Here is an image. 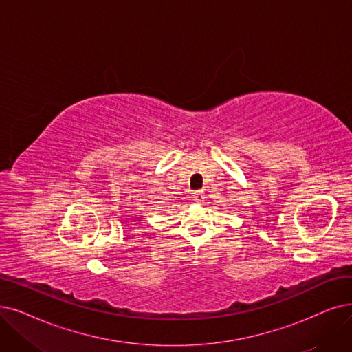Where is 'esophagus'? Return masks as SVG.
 Returning a JSON list of instances; mask_svg holds the SVG:
<instances>
[{
	"mask_svg": "<svg viewBox=\"0 0 352 352\" xmlns=\"http://www.w3.org/2000/svg\"><path fill=\"white\" fill-rule=\"evenodd\" d=\"M192 198H193V201H196V202H202V201L205 199V193H204V190H196V192L192 195Z\"/></svg>",
	"mask_w": 352,
	"mask_h": 352,
	"instance_id": "esophagus-1",
	"label": "esophagus"
}]
</instances>
